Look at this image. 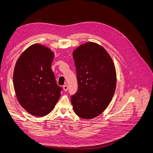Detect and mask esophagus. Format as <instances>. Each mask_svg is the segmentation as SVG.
Listing matches in <instances>:
<instances>
[{
    "label": "esophagus",
    "instance_id": "esophagus-1",
    "mask_svg": "<svg viewBox=\"0 0 153 153\" xmlns=\"http://www.w3.org/2000/svg\"><path fill=\"white\" fill-rule=\"evenodd\" d=\"M63 89H64V91H67L68 89V85H64L63 86Z\"/></svg>",
    "mask_w": 153,
    "mask_h": 153
}]
</instances>
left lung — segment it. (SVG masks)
<instances>
[{
    "mask_svg": "<svg viewBox=\"0 0 153 153\" xmlns=\"http://www.w3.org/2000/svg\"><path fill=\"white\" fill-rule=\"evenodd\" d=\"M78 81L76 93L71 97L75 113L81 118L98 116L108 106L116 87L114 62L101 45L87 42L73 52Z\"/></svg>",
    "mask_w": 153,
    "mask_h": 153,
    "instance_id": "obj_1",
    "label": "left lung"
}]
</instances>
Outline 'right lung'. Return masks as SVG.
<instances>
[{
	"label": "right lung",
	"mask_w": 153,
	"mask_h": 153,
	"mask_svg": "<svg viewBox=\"0 0 153 153\" xmlns=\"http://www.w3.org/2000/svg\"><path fill=\"white\" fill-rule=\"evenodd\" d=\"M54 53L50 48L34 44L16 62L13 85L18 102L27 112L43 117L53 110L61 96L51 65Z\"/></svg>",
	"instance_id": "obj_1"
}]
</instances>
